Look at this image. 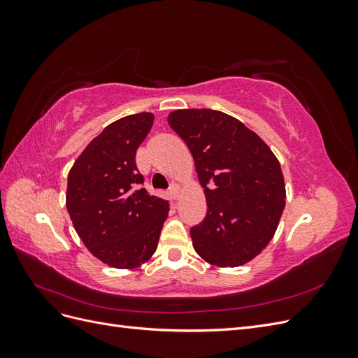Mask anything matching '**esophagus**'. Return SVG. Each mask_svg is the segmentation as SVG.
<instances>
[{
  "mask_svg": "<svg viewBox=\"0 0 358 358\" xmlns=\"http://www.w3.org/2000/svg\"><path fill=\"white\" fill-rule=\"evenodd\" d=\"M169 192L171 194L173 199H179V196H180V188H179L178 183H171L170 188H169Z\"/></svg>",
  "mask_w": 358,
  "mask_h": 358,
  "instance_id": "obj_1",
  "label": "esophagus"
}]
</instances>
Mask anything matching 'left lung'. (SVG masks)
<instances>
[{"label": "left lung", "mask_w": 358, "mask_h": 358, "mask_svg": "<svg viewBox=\"0 0 358 358\" xmlns=\"http://www.w3.org/2000/svg\"><path fill=\"white\" fill-rule=\"evenodd\" d=\"M191 150L208 212L191 227L194 249L220 267L248 263L272 239L285 206L279 161L236 117L210 109H182L167 117Z\"/></svg>", "instance_id": "left-lung-1"}]
</instances>
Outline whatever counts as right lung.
I'll return each mask as SVG.
<instances>
[{"mask_svg":"<svg viewBox=\"0 0 358 358\" xmlns=\"http://www.w3.org/2000/svg\"><path fill=\"white\" fill-rule=\"evenodd\" d=\"M154 124L137 113L107 125L76 159L67 183V210L86 248L103 263L133 268L158 246L170 201L150 196L136 152Z\"/></svg>","mask_w":358,"mask_h":358,"instance_id":"add662e5","label":"right lung"}]
</instances>
